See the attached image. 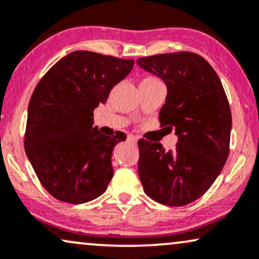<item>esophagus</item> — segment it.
Instances as JSON below:
<instances>
[{
  "label": "esophagus",
  "instance_id": "1",
  "mask_svg": "<svg viewBox=\"0 0 259 259\" xmlns=\"http://www.w3.org/2000/svg\"><path fill=\"white\" fill-rule=\"evenodd\" d=\"M127 141L132 143H138V138L134 135H127Z\"/></svg>",
  "mask_w": 259,
  "mask_h": 259
}]
</instances>
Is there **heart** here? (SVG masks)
I'll return each instance as SVG.
<instances>
[{"instance_id":"obj_1","label":"heart","mask_w":259,"mask_h":259,"mask_svg":"<svg viewBox=\"0 0 259 259\" xmlns=\"http://www.w3.org/2000/svg\"><path fill=\"white\" fill-rule=\"evenodd\" d=\"M143 80H157V78H154V77H147V78H145Z\"/></svg>"}]
</instances>
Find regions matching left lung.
Masks as SVG:
<instances>
[{"instance_id":"left-lung-1","label":"left lung","mask_w":259,"mask_h":259,"mask_svg":"<svg viewBox=\"0 0 259 259\" xmlns=\"http://www.w3.org/2000/svg\"><path fill=\"white\" fill-rule=\"evenodd\" d=\"M167 87L160 126L175 130L176 148L139 140V176L149 198L183 206L207 192L229 154L232 112L220 77L191 52L166 53L136 60Z\"/></svg>"}]
</instances>
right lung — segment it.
<instances>
[{
  "label": "right lung",
  "instance_id": "1",
  "mask_svg": "<svg viewBox=\"0 0 259 259\" xmlns=\"http://www.w3.org/2000/svg\"><path fill=\"white\" fill-rule=\"evenodd\" d=\"M134 60L77 51L40 78L29 102L25 152L46 191L83 204L100 197L113 176L112 151L126 135H102L94 110L133 70Z\"/></svg>",
  "mask_w": 259,
  "mask_h": 259
}]
</instances>
